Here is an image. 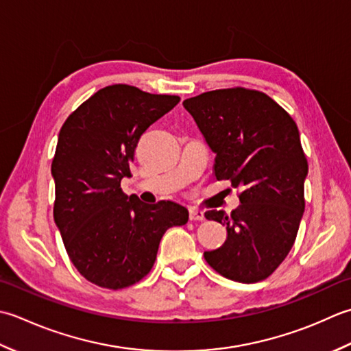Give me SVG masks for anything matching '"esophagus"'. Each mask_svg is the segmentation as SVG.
<instances>
[{
    "mask_svg": "<svg viewBox=\"0 0 351 351\" xmlns=\"http://www.w3.org/2000/svg\"><path fill=\"white\" fill-rule=\"evenodd\" d=\"M189 219L191 221H203L204 219V210L198 209V207H191V209H189Z\"/></svg>",
    "mask_w": 351,
    "mask_h": 351,
    "instance_id": "1",
    "label": "esophagus"
}]
</instances>
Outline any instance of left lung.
Masks as SVG:
<instances>
[{"mask_svg":"<svg viewBox=\"0 0 351 351\" xmlns=\"http://www.w3.org/2000/svg\"><path fill=\"white\" fill-rule=\"evenodd\" d=\"M183 107L215 154L213 176L241 189L230 215L206 212L227 226V238L204 259L230 280H263L294 245L304 212L307 160L298 127L274 99L244 88L204 92Z\"/></svg>","mask_w":351,"mask_h":351,"instance_id":"obj_1","label":"left lung"}]
</instances>
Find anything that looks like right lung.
<instances>
[{
    "instance_id": "right-lung-1",
    "label": "right lung",
    "mask_w": 351,
    "mask_h": 351,
    "mask_svg": "<svg viewBox=\"0 0 351 351\" xmlns=\"http://www.w3.org/2000/svg\"><path fill=\"white\" fill-rule=\"evenodd\" d=\"M178 101L128 84L107 86L60 128L51 165L54 221L78 273L101 288L139 282L154 265L163 233L188 223L186 207L148 206L121 189L142 133Z\"/></svg>"
}]
</instances>
